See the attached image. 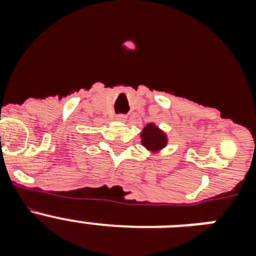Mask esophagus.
Returning a JSON list of instances; mask_svg holds the SVG:
<instances>
[{
    "mask_svg": "<svg viewBox=\"0 0 256 256\" xmlns=\"http://www.w3.org/2000/svg\"><path fill=\"white\" fill-rule=\"evenodd\" d=\"M116 119L119 122H126V114H119L116 116Z\"/></svg>",
    "mask_w": 256,
    "mask_h": 256,
    "instance_id": "obj_1",
    "label": "esophagus"
}]
</instances>
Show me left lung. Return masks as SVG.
I'll return each instance as SVG.
<instances>
[{
	"instance_id": "1",
	"label": "left lung",
	"mask_w": 256,
	"mask_h": 256,
	"mask_svg": "<svg viewBox=\"0 0 256 256\" xmlns=\"http://www.w3.org/2000/svg\"><path fill=\"white\" fill-rule=\"evenodd\" d=\"M142 144L148 150H160L166 144V137L154 124H148L141 133Z\"/></svg>"
}]
</instances>
